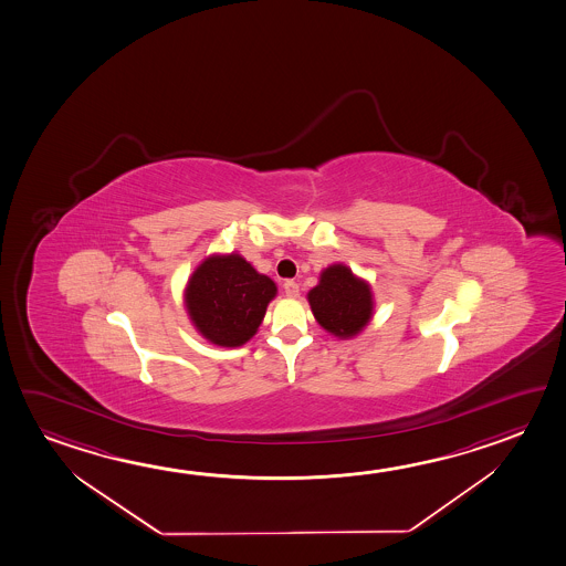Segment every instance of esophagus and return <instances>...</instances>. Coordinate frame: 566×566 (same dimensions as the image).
I'll return each mask as SVG.
<instances>
[{"mask_svg": "<svg viewBox=\"0 0 566 566\" xmlns=\"http://www.w3.org/2000/svg\"><path fill=\"white\" fill-rule=\"evenodd\" d=\"M283 289H285V295H287L289 298L298 297V283H295V281H285Z\"/></svg>", "mask_w": 566, "mask_h": 566, "instance_id": "34e87169", "label": "esophagus"}]
</instances>
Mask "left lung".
Returning a JSON list of instances; mask_svg holds the SVG:
<instances>
[{
  "mask_svg": "<svg viewBox=\"0 0 566 566\" xmlns=\"http://www.w3.org/2000/svg\"><path fill=\"white\" fill-rule=\"evenodd\" d=\"M307 301L316 323L343 340L360 335L373 321V287L366 279L356 277L345 263L323 269Z\"/></svg>",
  "mask_w": 566,
  "mask_h": 566,
  "instance_id": "1",
  "label": "left lung"
}]
</instances>
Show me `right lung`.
<instances>
[{
	"label": "right lung",
	"instance_id": "add662e5",
	"mask_svg": "<svg viewBox=\"0 0 566 566\" xmlns=\"http://www.w3.org/2000/svg\"><path fill=\"white\" fill-rule=\"evenodd\" d=\"M275 295V281L255 271L238 251L211 253L188 279L184 307L208 343L235 348L255 336Z\"/></svg>",
	"mask_w": 566,
	"mask_h": 566
}]
</instances>
